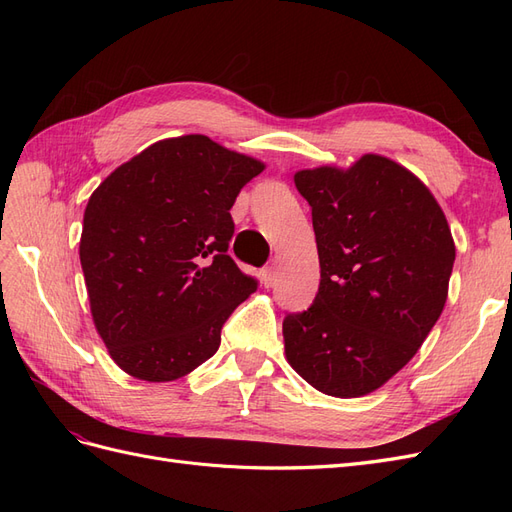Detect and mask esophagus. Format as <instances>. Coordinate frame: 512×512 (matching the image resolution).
<instances>
[{"instance_id":"34e87169","label":"esophagus","mask_w":512,"mask_h":512,"mask_svg":"<svg viewBox=\"0 0 512 512\" xmlns=\"http://www.w3.org/2000/svg\"><path fill=\"white\" fill-rule=\"evenodd\" d=\"M275 282H277V271H275V265H271L262 271V284H265V288H271Z\"/></svg>"}]
</instances>
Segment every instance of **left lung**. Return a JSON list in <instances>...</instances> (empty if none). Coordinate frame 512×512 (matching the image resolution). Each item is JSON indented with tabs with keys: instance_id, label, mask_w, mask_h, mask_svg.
<instances>
[{
	"instance_id": "obj_1",
	"label": "left lung",
	"mask_w": 512,
	"mask_h": 512,
	"mask_svg": "<svg viewBox=\"0 0 512 512\" xmlns=\"http://www.w3.org/2000/svg\"><path fill=\"white\" fill-rule=\"evenodd\" d=\"M320 258L314 305L284 318L286 359L331 397L374 393L438 322L455 241L438 200L406 166L365 153L294 173Z\"/></svg>"
}]
</instances>
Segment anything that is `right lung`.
Returning <instances> with one entry per match:
<instances>
[{"label":"right lung","instance_id":"obj_1","mask_svg":"<svg viewBox=\"0 0 512 512\" xmlns=\"http://www.w3.org/2000/svg\"><path fill=\"white\" fill-rule=\"evenodd\" d=\"M262 170L185 134L149 145L89 196L79 256L91 318L126 374L170 382L218 352L222 324L258 288L228 241L230 207Z\"/></svg>","mask_w":512,"mask_h":512}]
</instances>
